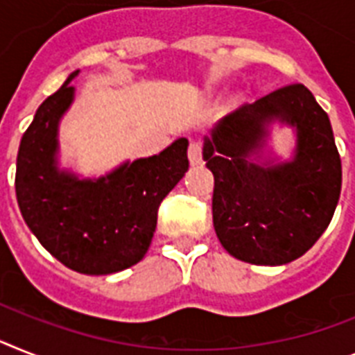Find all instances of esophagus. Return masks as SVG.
Here are the masks:
<instances>
[{
    "label": "esophagus",
    "mask_w": 355,
    "mask_h": 355,
    "mask_svg": "<svg viewBox=\"0 0 355 355\" xmlns=\"http://www.w3.org/2000/svg\"><path fill=\"white\" fill-rule=\"evenodd\" d=\"M189 159L192 165H199L203 159V148H201L199 141H192L189 145Z\"/></svg>",
    "instance_id": "obj_1"
}]
</instances>
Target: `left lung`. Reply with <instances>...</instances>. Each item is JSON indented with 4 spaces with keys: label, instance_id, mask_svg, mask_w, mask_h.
Returning a JSON list of instances; mask_svg holds the SVG:
<instances>
[{
    "label": "left lung",
    "instance_id": "1",
    "mask_svg": "<svg viewBox=\"0 0 355 355\" xmlns=\"http://www.w3.org/2000/svg\"><path fill=\"white\" fill-rule=\"evenodd\" d=\"M274 121L296 128L295 157L261 156ZM214 174V228L225 250L252 265H285L314 247L341 194V157L330 119L292 83L228 114L205 137Z\"/></svg>",
    "mask_w": 355,
    "mask_h": 355
}]
</instances>
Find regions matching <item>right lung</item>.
I'll use <instances>...</instances> for the list:
<instances>
[{
    "label": "right lung",
    "mask_w": 355,
    "mask_h": 355,
    "mask_svg": "<svg viewBox=\"0 0 355 355\" xmlns=\"http://www.w3.org/2000/svg\"><path fill=\"white\" fill-rule=\"evenodd\" d=\"M40 105L19 143L16 198L25 223L52 256L79 274L105 276L143 259L157 209L189 171V139L157 156L127 161L98 180L58 168L60 119L74 101L70 81Z\"/></svg>",
    "instance_id": "add662e5"
}]
</instances>
